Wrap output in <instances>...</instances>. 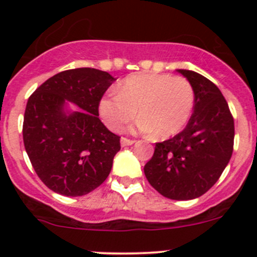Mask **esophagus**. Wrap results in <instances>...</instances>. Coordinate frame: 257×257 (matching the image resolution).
<instances>
[{
	"mask_svg": "<svg viewBox=\"0 0 257 257\" xmlns=\"http://www.w3.org/2000/svg\"><path fill=\"white\" fill-rule=\"evenodd\" d=\"M135 143V140L127 139V138H122L121 139V145L122 147H127V145H133Z\"/></svg>",
	"mask_w": 257,
	"mask_h": 257,
	"instance_id": "1",
	"label": "esophagus"
}]
</instances>
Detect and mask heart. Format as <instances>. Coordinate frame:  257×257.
I'll return each mask as SVG.
<instances>
[{"label":"heart","instance_id":"b5f03b06","mask_svg":"<svg viewBox=\"0 0 257 257\" xmlns=\"http://www.w3.org/2000/svg\"><path fill=\"white\" fill-rule=\"evenodd\" d=\"M117 94L99 101V114L112 131H121L136 115V128L163 140L187 126L196 92L189 79L169 73L131 74L119 82Z\"/></svg>","mask_w":257,"mask_h":257}]
</instances>
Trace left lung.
I'll return each instance as SVG.
<instances>
[{"mask_svg":"<svg viewBox=\"0 0 257 257\" xmlns=\"http://www.w3.org/2000/svg\"><path fill=\"white\" fill-rule=\"evenodd\" d=\"M179 72L196 92L193 114L181 133L157 143L144 174L163 197L187 201L205 194L221 176L233 153L234 119L215 83L193 70Z\"/></svg>","mask_w":257,"mask_h":257,"instance_id":"1","label":"left lung"}]
</instances>
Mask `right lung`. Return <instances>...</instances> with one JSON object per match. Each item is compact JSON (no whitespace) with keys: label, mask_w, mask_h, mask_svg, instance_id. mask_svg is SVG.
<instances>
[{"label":"right lung","mask_w":257,"mask_h":257,"mask_svg":"<svg viewBox=\"0 0 257 257\" xmlns=\"http://www.w3.org/2000/svg\"><path fill=\"white\" fill-rule=\"evenodd\" d=\"M114 81L103 70L77 68L50 77L29 96L24 147L36 174L52 192L85 196L108 178L121 138L99 119V101ZM67 100L83 110L67 115Z\"/></svg>","instance_id":"add662e5"}]
</instances>
